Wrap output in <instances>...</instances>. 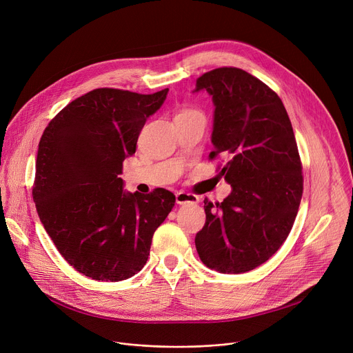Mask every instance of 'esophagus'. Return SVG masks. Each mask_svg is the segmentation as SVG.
Instances as JSON below:
<instances>
[{
  "instance_id": "esophagus-1",
  "label": "esophagus",
  "mask_w": 353,
  "mask_h": 353,
  "mask_svg": "<svg viewBox=\"0 0 353 353\" xmlns=\"http://www.w3.org/2000/svg\"><path fill=\"white\" fill-rule=\"evenodd\" d=\"M176 201L177 204L180 205H184V204H198L199 203V198L194 194H190V192H185V191H179L176 194Z\"/></svg>"
}]
</instances>
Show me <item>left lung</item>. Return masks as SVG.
<instances>
[{
    "instance_id": "8db88e82",
    "label": "left lung",
    "mask_w": 353,
    "mask_h": 353,
    "mask_svg": "<svg viewBox=\"0 0 353 353\" xmlns=\"http://www.w3.org/2000/svg\"><path fill=\"white\" fill-rule=\"evenodd\" d=\"M199 90L212 96L210 157L229 158L219 174L232 192L216 207L204 199L195 247L208 268L241 274L264 264L290 233L303 192L299 150L282 100L256 77L216 68L196 79Z\"/></svg>"
}]
</instances>
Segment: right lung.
<instances>
[{
	"label": "right lung",
	"instance_id": "add662e5",
	"mask_svg": "<svg viewBox=\"0 0 353 353\" xmlns=\"http://www.w3.org/2000/svg\"><path fill=\"white\" fill-rule=\"evenodd\" d=\"M168 92L90 90L41 135L33 201L60 254L85 276L119 282L139 272L155 230L174 207L173 192H128L119 177L146 119L162 108Z\"/></svg>",
	"mask_w": 353,
	"mask_h": 353
}]
</instances>
